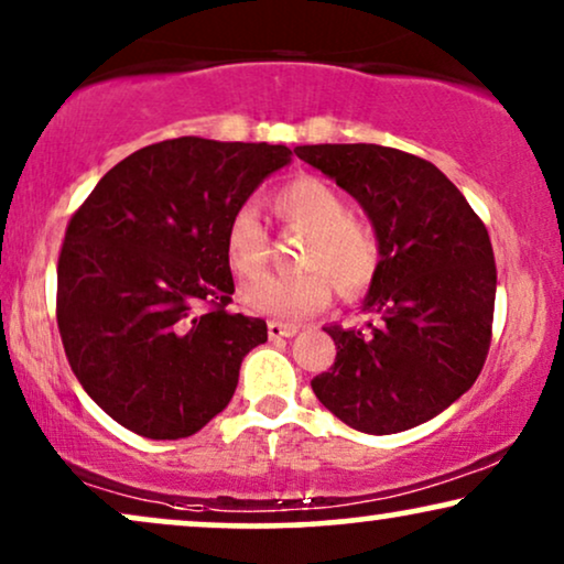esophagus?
I'll return each instance as SVG.
<instances>
[{
  "label": "esophagus",
  "mask_w": 564,
  "mask_h": 564,
  "mask_svg": "<svg viewBox=\"0 0 564 564\" xmlns=\"http://www.w3.org/2000/svg\"><path fill=\"white\" fill-rule=\"evenodd\" d=\"M296 333H299V325H294V323H278V319H270V323H268V335L273 340L294 338Z\"/></svg>",
  "instance_id": "esophagus-1"
}]
</instances>
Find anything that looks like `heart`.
I'll use <instances>...</instances> for the list:
<instances>
[{"label":"heart","instance_id":"obj_1","mask_svg":"<svg viewBox=\"0 0 564 564\" xmlns=\"http://www.w3.org/2000/svg\"><path fill=\"white\" fill-rule=\"evenodd\" d=\"M278 218L310 231L302 249L306 273L260 278L241 289L247 310L273 319H304L325 310L333 283L344 296H359L380 268V239L372 226L351 218L346 197L317 176H296L273 195ZM224 252L239 278H258L268 268V234L252 208H239L226 224Z\"/></svg>","mask_w":564,"mask_h":564}]
</instances>
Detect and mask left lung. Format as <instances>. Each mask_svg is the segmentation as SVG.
Wrapping results in <instances>:
<instances>
[{"mask_svg":"<svg viewBox=\"0 0 564 564\" xmlns=\"http://www.w3.org/2000/svg\"><path fill=\"white\" fill-rule=\"evenodd\" d=\"M299 159L354 195L380 239L367 330L325 327L335 361L312 380L351 430L430 422L479 377L491 344L497 268L484 220L434 163L395 148L299 145Z\"/></svg>","mask_w":564,"mask_h":564,"instance_id":"left-lung-1","label":"left lung"}]
</instances>
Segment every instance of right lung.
Wrapping results in <instances>:
<instances>
[{"mask_svg": "<svg viewBox=\"0 0 564 564\" xmlns=\"http://www.w3.org/2000/svg\"><path fill=\"white\" fill-rule=\"evenodd\" d=\"M289 161L286 145L268 142H153L106 171L73 213L56 325L85 393L124 430L189 437L229 405L268 325L226 310V224Z\"/></svg>", "mask_w": 564, "mask_h": 564, "instance_id": "add662e5", "label": "right lung"}]
</instances>
